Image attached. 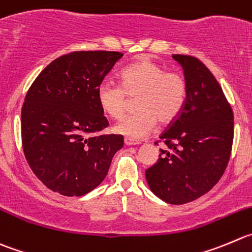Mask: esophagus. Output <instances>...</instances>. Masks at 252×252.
<instances>
[{
  "instance_id": "34e87169",
  "label": "esophagus",
  "mask_w": 252,
  "mask_h": 252,
  "mask_svg": "<svg viewBox=\"0 0 252 252\" xmlns=\"http://www.w3.org/2000/svg\"><path fill=\"white\" fill-rule=\"evenodd\" d=\"M125 145L126 146H135V145H140V141H135L132 138L125 137Z\"/></svg>"
}]
</instances>
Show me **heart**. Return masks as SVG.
Instances as JSON below:
<instances>
[{
    "label": "heart",
    "mask_w": 252,
    "mask_h": 252,
    "mask_svg": "<svg viewBox=\"0 0 252 252\" xmlns=\"http://www.w3.org/2000/svg\"><path fill=\"white\" fill-rule=\"evenodd\" d=\"M121 84L105 79L97 88V101L105 114L119 119L127 107L128 96H137L135 114L127 115L114 130L132 140H140L156 127L157 122L168 124L178 117L188 95L184 76L167 73L151 61H138L120 73Z\"/></svg>",
    "instance_id": "obj_1"
}]
</instances>
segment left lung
Masks as SVG:
<instances>
[{"label": "left lung", "instance_id": "left-lung-1", "mask_svg": "<svg viewBox=\"0 0 252 252\" xmlns=\"http://www.w3.org/2000/svg\"><path fill=\"white\" fill-rule=\"evenodd\" d=\"M188 86L183 110L160 135L167 150L146 169L153 194L169 204L204 195L224 174L234 140V115L209 69L189 56L173 54Z\"/></svg>", "mask_w": 252, "mask_h": 252}]
</instances>
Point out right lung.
<instances>
[{"instance_id":"1","label":"right lung","mask_w":252,"mask_h":252,"mask_svg":"<svg viewBox=\"0 0 252 252\" xmlns=\"http://www.w3.org/2000/svg\"><path fill=\"white\" fill-rule=\"evenodd\" d=\"M122 53L74 52L49 64L32 84L22 107V145L33 173L50 190L80 196L105 179L121 135L107 127L97 88Z\"/></svg>"}]
</instances>
